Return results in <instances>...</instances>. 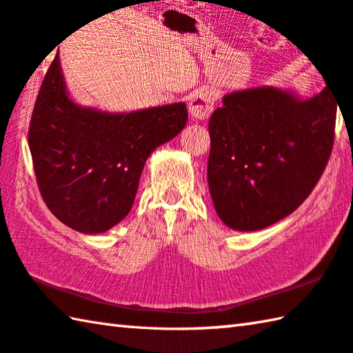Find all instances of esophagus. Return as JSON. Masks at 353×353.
Here are the masks:
<instances>
[{
  "label": "esophagus",
  "instance_id": "1",
  "mask_svg": "<svg viewBox=\"0 0 353 353\" xmlns=\"http://www.w3.org/2000/svg\"><path fill=\"white\" fill-rule=\"evenodd\" d=\"M215 101H217V99H215V94L212 91L209 90L199 91L189 101L190 116L195 117V119H208L214 111Z\"/></svg>",
  "mask_w": 353,
  "mask_h": 353
}]
</instances>
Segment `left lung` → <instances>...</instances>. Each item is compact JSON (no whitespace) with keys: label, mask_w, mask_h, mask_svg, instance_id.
<instances>
[{"label":"left lung","mask_w":353,"mask_h":353,"mask_svg":"<svg viewBox=\"0 0 353 353\" xmlns=\"http://www.w3.org/2000/svg\"><path fill=\"white\" fill-rule=\"evenodd\" d=\"M336 107L329 86L307 101L273 86L225 96L209 121L208 161L225 225L262 230L305 201L332 154Z\"/></svg>","instance_id":"8db88e82"}]
</instances>
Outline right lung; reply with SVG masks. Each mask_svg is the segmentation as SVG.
Here are the masks:
<instances>
[{
	"label": "right lung",
	"instance_id": "1",
	"mask_svg": "<svg viewBox=\"0 0 353 353\" xmlns=\"http://www.w3.org/2000/svg\"><path fill=\"white\" fill-rule=\"evenodd\" d=\"M186 122L184 103L119 114L79 107L66 94L57 54L37 96L28 138L49 211L74 231H108L132 209L148 154Z\"/></svg>",
	"mask_w": 353,
	"mask_h": 353
}]
</instances>
